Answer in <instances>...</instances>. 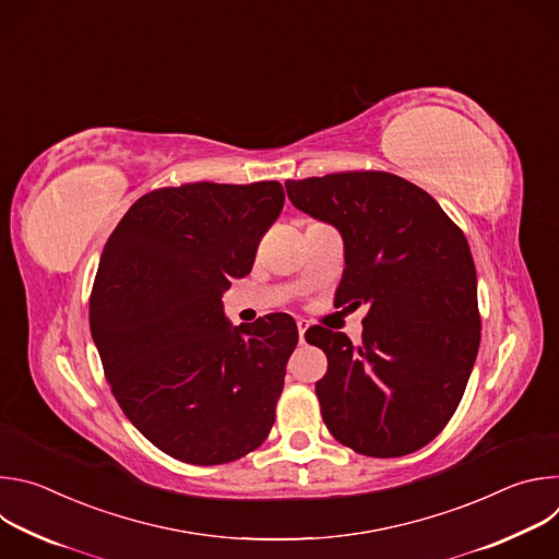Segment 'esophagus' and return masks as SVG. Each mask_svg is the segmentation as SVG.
<instances>
[{
    "mask_svg": "<svg viewBox=\"0 0 559 559\" xmlns=\"http://www.w3.org/2000/svg\"><path fill=\"white\" fill-rule=\"evenodd\" d=\"M296 325H298V341H300V345H302V343H305V334H307V330H309V323L302 321V318H298Z\"/></svg>",
    "mask_w": 559,
    "mask_h": 559,
    "instance_id": "34e87169",
    "label": "esophagus"
}]
</instances>
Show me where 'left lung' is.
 Here are the masks:
<instances>
[{"label":"left lung","instance_id":"obj_1","mask_svg":"<svg viewBox=\"0 0 559 559\" xmlns=\"http://www.w3.org/2000/svg\"><path fill=\"white\" fill-rule=\"evenodd\" d=\"M285 190L343 236L336 305L369 307L360 347L321 325L305 334L328 356L316 395L330 433L371 457L423 449L455 414L480 347L462 229L431 194L389 173L285 181Z\"/></svg>","mask_w":559,"mask_h":559}]
</instances>
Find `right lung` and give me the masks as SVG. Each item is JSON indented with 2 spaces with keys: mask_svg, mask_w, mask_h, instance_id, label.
I'll use <instances>...</instances> for the list:
<instances>
[{
  "mask_svg": "<svg viewBox=\"0 0 559 559\" xmlns=\"http://www.w3.org/2000/svg\"><path fill=\"white\" fill-rule=\"evenodd\" d=\"M283 203L278 181L162 188L126 212L102 252L91 332L106 378L128 420L181 462L238 460L274 425L294 318L234 328L221 296L252 272Z\"/></svg>",
  "mask_w": 559,
  "mask_h": 559,
  "instance_id": "add662e5",
  "label": "right lung"
}]
</instances>
